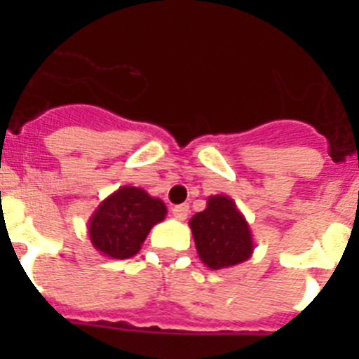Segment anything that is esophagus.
<instances>
[{
    "label": "esophagus",
    "instance_id": "1",
    "mask_svg": "<svg viewBox=\"0 0 359 359\" xmlns=\"http://www.w3.org/2000/svg\"><path fill=\"white\" fill-rule=\"evenodd\" d=\"M172 215L177 219V221H185L187 215H189V205L183 203V205H176L172 208Z\"/></svg>",
    "mask_w": 359,
    "mask_h": 359
}]
</instances>
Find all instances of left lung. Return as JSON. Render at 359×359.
Returning a JSON list of instances; mask_svg holds the SVG:
<instances>
[{"instance_id":"1","label":"left lung","mask_w":359,"mask_h":359,"mask_svg":"<svg viewBox=\"0 0 359 359\" xmlns=\"http://www.w3.org/2000/svg\"><path fill=\"white\" fill-rule=\"evenodd\" d=\"M189 226L199 259L210 269L248 261L255 248L248 221L226 194L210 196L207 208L192 215Z\"/></svg>"}]
</instances>
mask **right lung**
<instances>
[{
    "mask_svg": "<svg viewBox=\"0 0 359 359\" xmlns=\"http://www.w3.org/2000/svg\"><path fill=\"white\" fill-rule=\"evenodd\" d=\"M167 215L160 198L140 187L123 185L107 196L91 214L88 233L93 248L111 259H129L140 252L154 224Z\"/></svg>",
    "mask_w": 359,
    "mask_h": 359,
    "instance_id": "add662e5",
    "label": "right lung"
}]
</instances>
